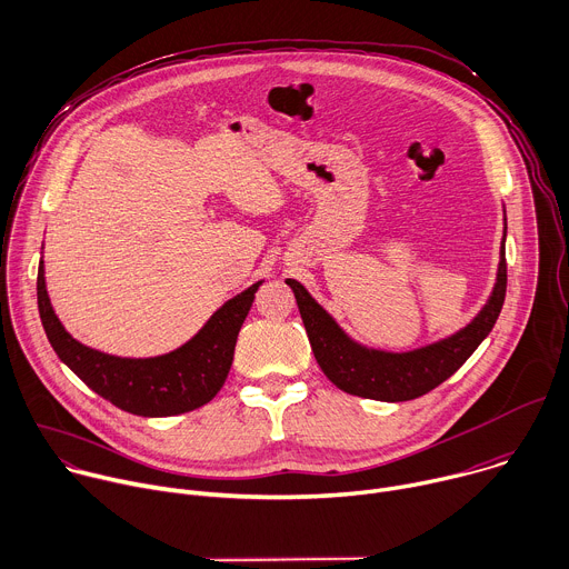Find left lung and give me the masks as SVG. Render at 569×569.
Masks as SVG:
<instances>
[{"instance_id":"8db88e82","label":"left lung","mask_w":569,"mask_h":569,"mask_svg":"<svg viewBox=\"0 0 569 569\" xmlns=\"http://www.w3.org/2000/svg\"><path fill=\"white\" fill-rule=\"evenodd\" d=\"M505 240L507 217L496 284L485 307L456 333L408 352H390L359 343L298 280L287 278L284 282L296 296L313 357L325 377L348 395L397 403L417 399L456 375L489 336L500 316L507 293Z\"/></svg>"}]
</instances>
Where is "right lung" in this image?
Segmentation results:
<instances>
[{"label": "right lung", "instance_id": "add662e5", "mask_svg": "<svg viewBox=\"0 0 569 569\" xmlns=\"http://www.w3.org/2000/svg\"><path fill=\"white\" fill-rule=\"evenodd\" d=\"M262 282L226 300L177 350L146 359L107 355L76 340L51 305L42 260L38 309L58 359L96 395L139 417H172L208 403L221 390L233 363L240 327Z\"/></svg>", "mask_w": 569, "mask_h": 569}]
</instances>
